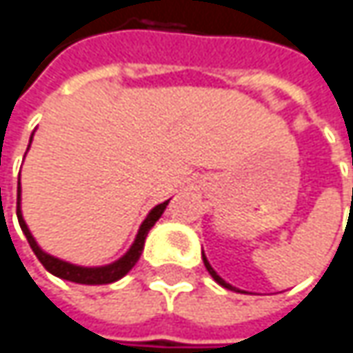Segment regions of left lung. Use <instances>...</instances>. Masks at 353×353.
I'll return each instance as SVG.
<instances>
[{"mask_svg":"<svg viewBox=\"0 0 353 353\" xmlns=\"http://www.w3.org/2000/svg\"><path fill=\"white\" fill-rule=\"evenodd\" d=\"M202 261H204V268L208 270V274L212 276V280H214L216 284H221V286H223V288H227V290H235V292H243V290H239V288H235V286H231L229 282H225V280H223V278H221V276H219V274L214 272V268H212V265H210V261L206 259V255H204V251H202Z\"/></svg>","mask_w":353,"mask_h":353,"instance_id":"8db88e82","label":"left lung"}]
</instances>
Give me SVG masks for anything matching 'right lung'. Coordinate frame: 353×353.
I'll return each instance as SVG.
<instances>
[{
	"instance_id": "add662e5",
	"label": "right lung",
	"mask_w": 353,
	"mask_h": 353,
	"mask_svg": "<svg viewBox=\"0 0 353 353\" xmlns=\"http://www.w3.org/2000/svg\"><path fill=\"white\" fill-rule=\"evenodd\" d=\"M32 134H34V132H32ZM30 143H32V137H30ZM28 149H30V145H28ZM168 204H170V200H165V202H161V204H157L155 208L149 210V214L145 216V221H143L141 227H139V233H137L132 245L128 247V251H126L122 257H118L116 261L106 263V265H94V268H90V265H77V263L59 259V257L46 253L42 247L36 243L34 235L30 233V229H28V225H26V221H24V214H22V188H20V181H18V223H20L22 233L26 235L28 243L32 247L34 255L40 259V263H42L52 276L63 278V280H69V282H77V284H92V286H98V284H112V282L120 280L122 276H126V274L134 268V263L139 261L149 231H151L153 225L161 219V214L165 212Z\"/></svg>"
}]
</instances>
